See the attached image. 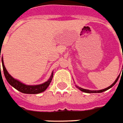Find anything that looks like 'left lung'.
Returning <instances> with one entry per match:
<instances>
[{
	"mask_svg": "<svg viewBox=\"0 0 123 123\" xmlns=\"http://www.w3.org/2000/svg\"><path fill=\"white\" fill-rule=\"evenodd\" d=\"M119 76H120V75L117 77V78L116 79V80L114 81V82L113 83L111 86H110L108 87V88H105V89H102V90H99V91H90V90H87V89H84V88H80V87L78 86H76V87H77L78 89H80L81 91L84 92H87V93H99V92H104V91H107V90H108V89H110V88H112V87L117 82L118 80V78H119Z\"/></svg>",
	"mask_w": 123,
	"mask_h": 123,
	"instance_id": "8db88e82",
	"label": "left lung"
}]
</instances>
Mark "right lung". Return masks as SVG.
Wrapping results in <instances>:
<instances>
[{"label":"right lung","mask_w":123,"mask_h":123,"mask_svg":"<svg viewBox=\"0 0 123 123\" xmlns=\"http://www.w3.org/2000/svg\"><path fill=\"white\" fill-rule=\"evenodd\" d=\"M2 69H3V72L5 77L6 78V81L9 82V84L15 88L16 90L19 91V92H22V93H26V94H38L45 91L47 88L48 87L49 84L51 82L52 78H53V73H52L51 77L49 78L47 82H45L43 84H39V85H34V86H31V85H26L23 83L20 82L19 81L14 79L11 75L8 73V71H6L5 67L4 65V62H3V59L2 57Z\"/></svg>","instance_id":"1"}]
</instances>
